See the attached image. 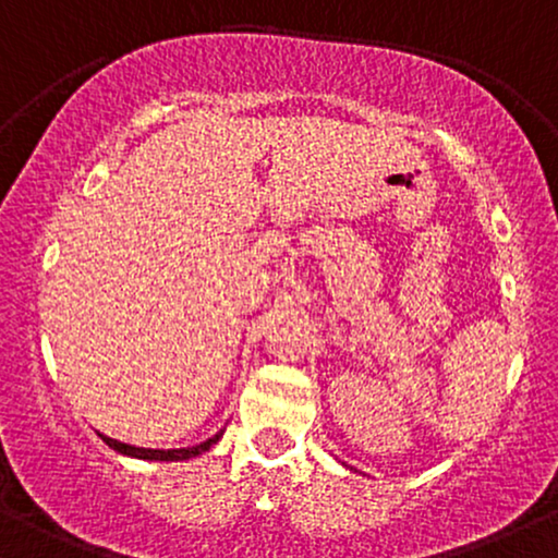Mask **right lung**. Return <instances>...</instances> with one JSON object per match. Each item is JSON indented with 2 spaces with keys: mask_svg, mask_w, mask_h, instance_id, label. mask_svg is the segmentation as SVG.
<instances>
[{
  "mask_svg": "<svg viewBox=\"0 0 558 558\" xmlns=\"http://www.w3.org/2000/svg\"><path fill=\"white\" fill-rule=\"evenodd\" d=\"M100 439L106 441L111 449H117L119 454H130V458H137V460H160V462H177V460H190V458H197V454H203L210 449L213 445H218V439L223 436V432H218L210 439L203 441V445H194V447H181V449H150V447H134V445H124V441H117L111 439V436H104L98 434Z\"/></svg>",
  "mask_w": 558,
  "mask_h": 558,
  "instance_id": "add662e5",
  "label": "right lung"
}]
</instances>
